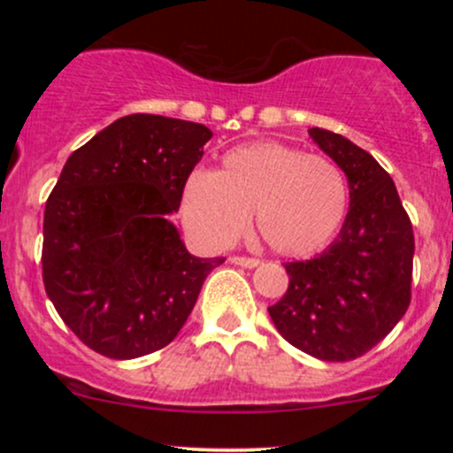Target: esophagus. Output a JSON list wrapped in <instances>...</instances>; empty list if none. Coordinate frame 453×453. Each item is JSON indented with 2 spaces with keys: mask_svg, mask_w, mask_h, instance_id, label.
<instances>
[{
  "mask_svg": "<svg viewBox=\"0 0 453 453\" xmlns=\"http://www.w3.org/2000/svg\"><path fill=\"white\" fill-rule=\"evenodd\" d=\"M232 264H236V266H242V268H256L259 264V259L256 257H241V256H232L230 257Z\"/></svg>",
  "mask_w": 453,
  "mask_h": 453,
  "instance_id": "34e87169",
  "label": "esophagus"
}]
</instances>
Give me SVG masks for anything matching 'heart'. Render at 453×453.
Segmentation results:
<instances>
[{
    "mask_svg": "<svg viewBox=\"0 0 453 453\" xmlns=\"http://www.w3.org/2000/svg\"><path fill=\"white\" fill-rule=\"evenodd\" d=\"M347 209L349 187L339 165L280 142L227 150L217 173L196 170L187 179L180 200L187 227L204 242H234L256 212L262 241L289 257L324 249Z\"/></svg>",
    "mask_w": 453,
    "mask_h": 453,
    "instance_id": "heart-1",
    "label": "heart"
}]
</instances>
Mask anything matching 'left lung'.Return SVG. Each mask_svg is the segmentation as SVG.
Returning <instances> with one entry per match:
<instances>
[{
  "instance_id": "8db88e82",
  "label": "left lung",
  "mask_w": 453,
  "mask_h": 453,
  "mask_svg": "<svg viewBox=\"0 0 453 453\" xmlns=\"http://www.w3.org/2000/svg\"><path fill=\"white\" fill-rule=\"evenodd\" d=\"M309 136L345 173L349 211L324 253L285 264L289 288L268 313L300 351L349 362L386 339L407 313L413 227L392 176L371 153L321 127H311Z\"/></svg>"
}]
</instances>
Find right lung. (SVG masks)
Listing matches in <instances>:
<instances>
[{
  "instance_id": "add662e5",
  "label": "right lung",
  "mask_w": 453,
  "mask_h": 453,
  "mask_svg": "<svg viewBox=\"0 0 453 453\" xmlns=\"http://www.w3.org/2000/svg\"><path fill=\"white\" fill-rule=\"evenodd\" d=\"M212 132L129 114L65 161L46 200L42 279L65 326L112 360L174 341L223 257H196L170 221Z\"/></svg>"
}]
</instances>
